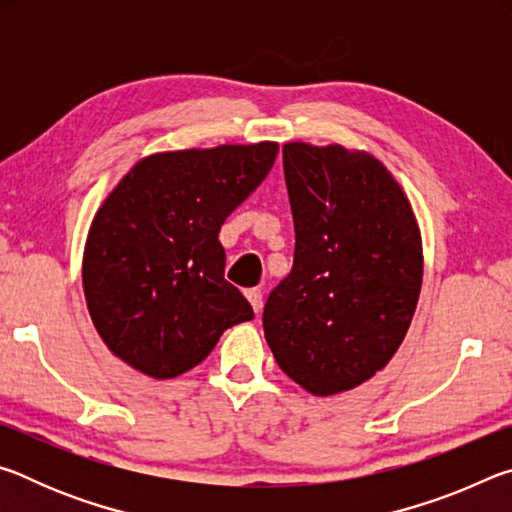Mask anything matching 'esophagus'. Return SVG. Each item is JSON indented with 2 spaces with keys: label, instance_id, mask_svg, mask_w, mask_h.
<instances>
[{
  "label": "esophagus",
  "instance_id": "34e87169",
  "mask_svg": "<svg viewBox=\"0 0 512 512\" xmlns=\"http://www.w3.org/2000/svg\"><path fill=\"white\" fill-rule=\"evenodd\" d=\"M246 298L250 300V305H253V309L257 311H262V307H264V300H262V289H257V287H253V289H246Z\"/></svg>",
  "mask_w": 512,
  "mask_h": 512
}]
</instances>
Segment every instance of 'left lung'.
Segmentation results:
<instances>
[{"instance_id": "obj_1", "label": "left lung", "mask_w": 512, "mask_h": 512, "mask_svg": "<svg viewBox=\"0 0 512 512\" xmlns=\"http://www.w3.org/2000/svg\"><path fill=\"white\" fill-rule=\"evenodd\" d=\"M293 268L271 291L264 334L305 391L336 395L393 359L422 287L411 203L377 158L339 144H284Z\"/></svg>"}]
</instances>
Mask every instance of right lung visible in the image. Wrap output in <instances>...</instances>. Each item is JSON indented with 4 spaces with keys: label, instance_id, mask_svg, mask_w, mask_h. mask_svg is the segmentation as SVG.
Returning a JSON list of instances; mask_svg holds the SVG:
<instances>
[{
    "label": "right lung",
    "instance_id": "add662e5",
    "mask_svg": "<svg viewBox=\"0 0 512 512\" xmlns=\"http://www.w3.org/2000/svg\"><path fill=\"white\" fill-rule=\"evenodd\" d=\"M275 142L155 153L94 216L83 289L108 350L153 379L198 366L253 307L225 280L223 221L262 185Z\"/></svg>",
    "mask_w": 512,
    "mask_h": 512
}]
</instances>
